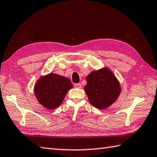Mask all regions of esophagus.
<instances>
[{
  "label": "esophagus",
  "instance_id": "obj_1",
  "mask_svg": "<svg viewBox=\"0 0 157 157\" xmlns=\"http://www.w3.org/2000/svg\"><path fill=\"white\" fill-rule=\"evenodd\" d=\"M74 86L75 88H82V84L80 83H77V84H74Z\"/></svg>",
  "mask_w": 157,
  "mask_h": 157
}]
</instances>
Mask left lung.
<instances>
[{
	"mask_svg": "<svg viewBox=\"0 0 157 157\" xmlns=\"http://www.w3.org/2000/svg\"><path fill=\"white\" fill-rule=\"evenodd\" d=\"M84 90L90 104L98 109L109 107L119 96L121 89L115 75L107 69L92 71L86 78Z\"/></svg>",
	"mask_w": 157,
	"mask_h": 157,
	"instance_id": "left-lung-1",
	"label": "left lung"
}]
</instances>
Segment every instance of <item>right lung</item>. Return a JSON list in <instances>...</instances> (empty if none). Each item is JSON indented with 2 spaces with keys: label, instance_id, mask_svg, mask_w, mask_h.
Listing matches in <instances>:
<instances>
[{
  "label": "right lung",
  "instance_id": "right-lung-1",
  "mask_svg": "<svg viewBox=\"0 0 157 157\" xmlns=\"http://www.w3.org/2000/svg\"><path fill=\"white\" fill-rule=\"evenodd\" d=\"M73 85L68 78L51 73L40 79L34 88L40 103L50 110L61 105L65 96Z\"/></svg>",
  "mask_w": 157,
  "mask_h": 157
}]
</instances>
